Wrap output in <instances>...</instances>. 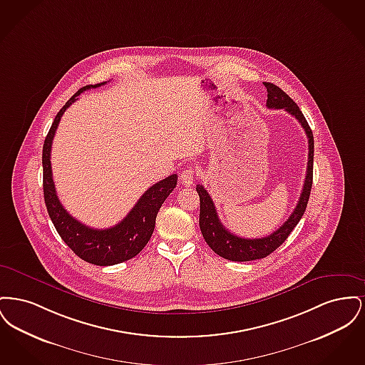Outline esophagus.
<instances>
[{
    "instance_id": "1",
    "label": "esophagus",
    "mask_w": 365,
    "mask_h": 365,
    "mask_svg": "<svg viewBox=\"0 0 365 365\" xmlns=\"http://www.w3.org/2000/svg\"><path fill=\"white\" fill-rule=\"evenodd\" d=\"M195 178V170L192 167H186L182 173H180V180L185 186H191Z\"/></svg>"
}]
</instances>
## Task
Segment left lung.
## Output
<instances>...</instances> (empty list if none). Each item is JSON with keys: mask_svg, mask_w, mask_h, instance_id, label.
I'll return each mask as SVG.
<instances>
[{"mask_svg": "<svg viewBox=\"0 0 365 365\" xmlns=\"http://www.w3.org/2000/svg\"><path fill=\"white\" fill-rule=\"evenodd\" d=\"M264 86L267 87L268 98L267 106L271 109H284L290 115H293L298 122L301 123L302 128L305 130V134L308 137V167H307V176L304 182V187L301 191L298 204L295 207L290 217L279 227L277 231H274L268 237L262 238H241L238 235H234L230 232L226 227L222 225L217 212L215 208V204L208 194V191L204 189L202 185H197L195 190L200 195V228L202 232V237L209 247L219 255L220 257L231 261H252L264 259L268 255H271L274 250H277L282 243L287 240L290 232L294 230V227L301 220L311 195L313 179V134L309 124L307 122L305 116L302 115L298 105L280 88V87L264 82Z\"/></svg>", "mask_w": 365, "mask_h": 365, "instance_id": "1", "label": "left lung"}]
</instances>
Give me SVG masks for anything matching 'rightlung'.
<instances>
[{
    "instance_id": "1",
    "label": "right lung",
    "mask_w": 365,
    "mask_h": 365,
    "mask_svg": "<svg viewBox=\"0 0 365 365\" xmlns=\"http://www.w3.org/2000/svg\"><path fill=\"white\" fill-rule=\"evenodd\" d=\"M106 82L88 85L78 90L66 105L60 109L52 123V127L45 138L42 150L43 167V197L48 213L52 219L61 240L68 245L71 250L94 265H115L123 261L135 257L139 252L149 242L155 225L158 209L161 208L165 198L173 192L178 182V175L174 174L149 187L142 194L138 202L130 210V213L120 223L110 228L97 230L85 226L72 217L61 205L52 176L51 150L57 125L63 113L72 103L78 100V96L88 88L103 86Z\"/></svg>"
}]
</instances>
